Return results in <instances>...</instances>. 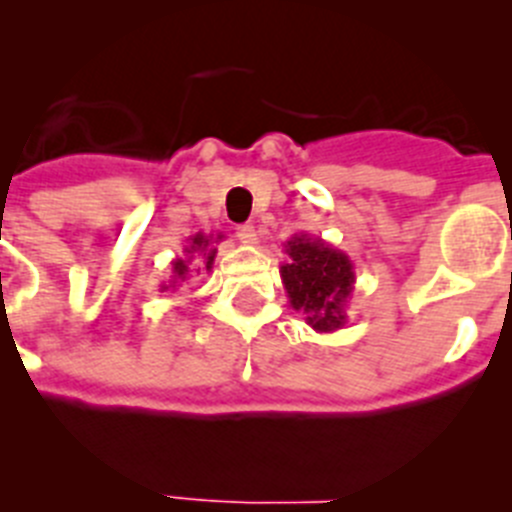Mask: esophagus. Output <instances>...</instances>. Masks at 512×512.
Returning <instances> with one entry per match:
<instances>
[{
  "instance_id": "esophagus-1",
  "label": "esophagus",
  "mask_w": 512,
  "mask_h": 512,
  "mask_svg": "<svg viewBox=\"0 0 512 512\" xmlns=\"http://www.w3.org/2000/svg\"><path fill=\"white\" fill-rule=\"evenodd\" d=\"M235 235H238V241L246 243V246H253V243L259 241V238H256V228H253V225H238V228H235Z\"/></svg>"
}]
</instances>
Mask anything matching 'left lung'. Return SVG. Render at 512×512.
Here are the masks:
<instances>
[{
	"mask_svg": "<svg viewBox=\"0 0 512 512\" xmlns=\"http://www.w3.org/2000/svg\"><path fill=\"white\" fill-rule=\"evenodd\" d=\"M287 261L279 266L289 305L305 315V323L318 333H333L348 323L346 307L354 295V264L346 253L312 238L295 233L284 243Z\"/></svg>",
	"mask_w": 512,
	"mask_h": 512,
	"instance_id": "left-lung-1",
	"label": "left lung"
}]
</instances>
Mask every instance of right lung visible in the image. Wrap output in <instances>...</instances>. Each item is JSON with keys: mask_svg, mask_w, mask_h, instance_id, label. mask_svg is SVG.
I'll return each mask as SVG.
<instances>
[{"mask_svg": "<svg viewBox=\"0 0 512 512\" xmlns=\"http://www.w3.org/2000/svg\"><path fill=\"white\" fill-rule=\"evenodd\" d=\"M225 235L223 233H194L187 238V246H184V259H174L171 261V279L169 282L161 284V292H166V289H176L182 282H187L189 277H192V271H205V274H210L212 271V264H215V243L223 241ZM192 260H200V265H192Z\"/></svg>", "mask_w": 512, "mask_h": 512, "instance_id": "1", "label": "right lung"}]
</instances>
